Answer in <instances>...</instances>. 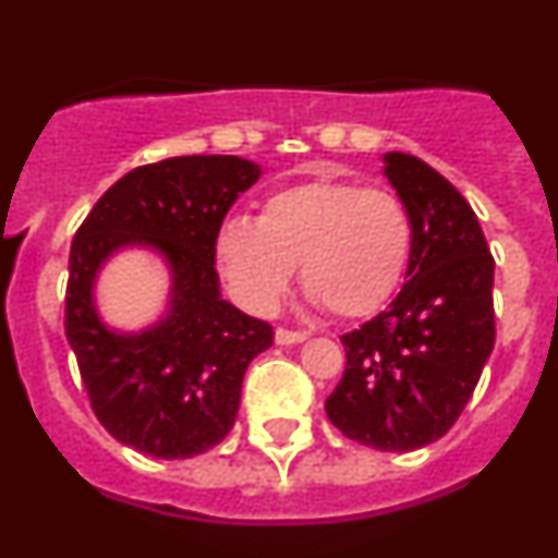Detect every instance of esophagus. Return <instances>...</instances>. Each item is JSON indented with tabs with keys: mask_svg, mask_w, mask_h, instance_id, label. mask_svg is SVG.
I'll return each mask as SVG.
<instances>
[{
	"mask_svg": "<svg viewBox=\"0 0 558 558\" xmlns=\"http://www.w3.org/2000/svg\"><path fill=\"white\" fill-rule=\"evenodd\" d=\"M306 339H308V336L303 333V330H287V328L277 330V344H281V347L301 344V341H306Z\"/></svg>",
	"mask_w": 558,
	"mask_h": 558,
	"instance_id": "34e87169",
	"label": "esophagus"
}]
</instances>
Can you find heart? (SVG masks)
Returning <instances> with one entry per match:
<instances>
[{
    "label": "heart",
    "mask_w": 558,
    "mask_h": 558,
    "mask_svg": "<svg viewBox=\"0 0 558 558\" xmlns=\"http://www.w3.org/2000/svg\"><path fill=\"white\" fill-rule=\"evenodd\" d=\"M412 257V219L388 190L312 179L271 192L260 217H230L217 266L252 312L271 314L301 266L303 290L336 317H368L399 290Z\"/></svg>",
    "instance_id": "b5f03b06"
}]
</instances>
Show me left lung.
<instances>
[{"label": "left lung", "mask_w": 558, "mask_h": 558, "mask_svg": "<svg viewBox=\"0 0 558 558\" xmlns=\"http://www.w3.org/2000/svg\"><path fill=\"white\" fill-rule=\"evenodd\" d=\"M383 175L412 219L404 287L341 336L347 368L325 401L330 423L385 453L450 432L494 350V257L472 206L412 154H383Z\"/></svg>", "instance_id": "8db88e82"}]
</instances>
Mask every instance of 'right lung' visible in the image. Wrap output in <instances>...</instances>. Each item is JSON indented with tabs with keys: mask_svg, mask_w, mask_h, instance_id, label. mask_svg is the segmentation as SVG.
<instances>
[{
	"mask_svg": "<svg viewBox=\"0 0 558 558\" xmlns=\"http://www.w3.org/2000/svg\"><path fill=\"white\" fill-rule=\"evenodd\" d=\"M263 175L252 159L195 154L143 165L116 181L75 233L64 333L105 432L151 459H192L233 428L250 363L274 328L225 301L217 235L230 206ZM124 251L169 271L154 324L116 329L96 306L98 274Z\"/></svg>",
	"mask_w": 558,
	"mask_h": 558,
	"instance_id": "1",
	"label": "right lung"
}]
</instances>
